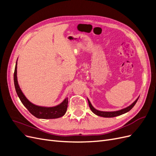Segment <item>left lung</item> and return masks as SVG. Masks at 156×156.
<instances>
[{
    "label": "left lung",
    "instance_id": "1",
    "mask_svg": "<svg viewBox=\"0 0 156 156\" xmlns=\"http://www.w3.org/2000/svg\"><path fill=\"white\" fill-rule=\"evenodd\" d=\"M139 98V97H138L137 99H136V100L133 103H131V104L129 106H128V107H126L124 108H122V109L119 110V111H108H108H99V110L96 109V108L92 106L90 101H89V100H88V98H87V100H88V105H89L90 108V110L94 113V114L98 115V116L105 117V118H112V117H115V116L122 115L124 114V113H126V112H127L128 111H129L131 109V108L134 107V105H135V103H136V101H137Z\"/></svg>",
    "mask_w": 156,
    "mask_h": 156
}]
</instances>
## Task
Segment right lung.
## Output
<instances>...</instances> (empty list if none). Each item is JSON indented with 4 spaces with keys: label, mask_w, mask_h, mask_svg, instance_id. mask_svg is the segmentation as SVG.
Returning <instances> with one entry per match:
<instances>
[{
    "label": "right lung",
    "mask_w": 156,
    "mask_h": 156,
    "mask_svg": "<svg viewBox=\"0 0 156 156\" xmlns=\"http://www.w3.org/2000/svg\"><path fill=\"white\" fill-rule=\"evenodd\" d=\"M17 60L16 64L15 71H14L13 74V81L14 85L17 92L18 97L20 98L21 101L29 111L31 113L32 115H34L37 119H58L61 116L65 115L66 112L67 111L68 103V98H66L64 100L60 103L59 105L55 107H41L31 103L28 99L25 97V96L22 92L19 86L17 77Z\"/></svg>",
    "instance_id": "1"
}]
</instances>
